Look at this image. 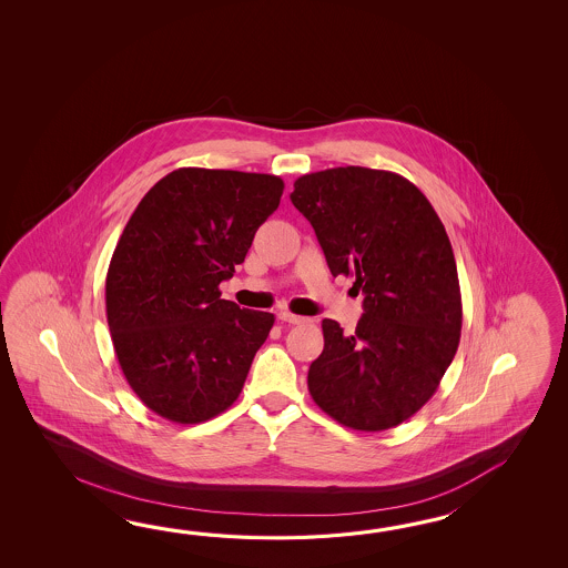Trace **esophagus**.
Masks as SVG:
<instances>
[{"instance_id":"obj_1","label":"esophagus","mask_w":568,"mask_h":568,"mask_svg":"<svg viewBox=\"0 0 568 568\" xmlns=\"http://www.w3.org/2000/svg\"><path fill=\"white\" fill-rule=\"evenodd\" d=\"M278 318L280 321H284V323H288V325H302V323H306L304 316L292 314L290 311H280Z\"/></svg>"}]
</instances>
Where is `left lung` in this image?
<instances>
[{
  "label": "left lung",
  "instance_id": "left-lung-1",
  "mask_svg": "<svg viewBox=\"0 0 568 568\" xmlns=\"http://www.w3.org/2000/svg\"><path fill=\"white\" fill-rule=\"evenodd\" d=\"M333 276H355L363 316L345 335L323 321L325 349L308 369L314 402L338 424L377 433L433 398L459 347V276L445 225L410 181L341 166L294 182Z\"/></svg>",
  "mask_w": 568,
  "mask_h": 568
}]
</instances>
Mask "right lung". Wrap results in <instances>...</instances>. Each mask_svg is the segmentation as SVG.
<instances>
[{"label":"right lung","instance_id":"obj_1","mask_svg":"<svg viewBox=\"0 0 568 568\" xmlns=\"http://www.w3.org/2000/svg\"><path fill=\"white\" fill-rule=\"evenodd\" d=\"M282 191L274 174L174 170L121 233L105 280L109 333L135 396L170 423H205L242 394L274 314L223 301L219 284Z\"/></svg>","mask_w":568,"mask_h":568}]
</instances>
